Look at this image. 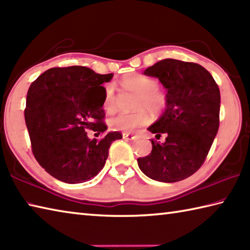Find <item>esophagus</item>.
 I'll return each instance as SVG.
<instances>
[{
    "mask_svg": "<svg viewBox=\"0 0 250 250\" xmlns=\"http://www.w3.org/2000/svg\"><path fill=\"white\" fill-rule=\"evenodd\" d=\"M122 138L125 139V140H134L137 137H135V135H133V134L125 132V133H122Z\"/></svg>",
    "mask_w": 250,
    "mask_h": 250,
    "instance_id": "34e87169",
    "label": "esophagus"
}]
</instances>
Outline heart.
I'll use <instances>...</instances> for the list:
<instances>
[{"instance_id":"heart-1","label":"heart","mask_w":250,"mask_h":250,"mask_svg":"<svg viewBox=\"0 0 250 250\" xmlns=\"http://www.w3.org/2000/svg\"><path fill=\"white\" fill-rule=\"evenodd\" d=\"M122 85L125 88L134 90L139 94L135 107L147 108L153 112L160 111L165 105V97L158 90V82L148 76L133 74L122 80ZM117 107V98L115 87L112 85H107L104 93V109L106 112L111 113ZM149 117L145 109H140L132 113H120L110 120L111 129L125 132H133L141 126L148 122Z\"/></svg>"}]
</instances>
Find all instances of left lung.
<instances>
[{"label": "left lung", "instance_id": "obj_1", "mask_svg": "<svg viewBox=\"0 0 250 250\" xmlns=\"http://www.w3.org/2000/svg\"><path fill=\"white\" fill-rule=\"evenodd\" d=\"M144 75L156 78L166 93V109L147 130L164 143L152 140L149 155L138 158L143 174L162 183H176L194 174L210 151L220 125L221 95L210 72L197 63L164 59Z\"/></svg>", "mask_w": 250, "mask_h": 250}]
</instances>
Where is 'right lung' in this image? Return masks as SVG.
I'll return each instance as SVG.
<instances>
[{"mask_svg":"<svg viewBox=\"0 0 250 250\" xmlns=\"http://www.w3.org/2000/svg\"><path fill=\"white\" fill-rule=\"evenodd\" d=\"M112 74H98L85 66L49 69L30 85L25 121L36 160L47 172L66 184L93 179L104 166L118 131L101 140L87 130L105 133L102 86ZM95 133V134H96Z\"/></svg>","mask_w":250,"mask_h":250,"instance_id":"add662e5","label":"right lung"}]
</instances>
